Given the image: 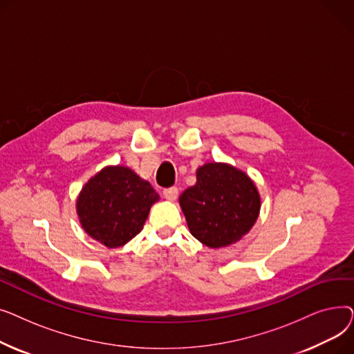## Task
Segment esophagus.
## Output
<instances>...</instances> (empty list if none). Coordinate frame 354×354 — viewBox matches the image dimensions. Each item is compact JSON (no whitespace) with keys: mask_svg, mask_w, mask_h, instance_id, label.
Segmentation results:
<instances>
[{"mask_svg":"<svg viewBox=\"0 0 354 354\" xmlns=\"http://www.w3.org/2000/svg\"><path fill=\"white\" fill-rule=\"evenodd\" d=\"M163 196L167 201H175L178 196V188L176 187H171V188H166L163 189Z\"/></svg>","mask_w":354,"mask_h":354,"instance_id":"esophagus-1","label":"esophagus"}]
</instances>
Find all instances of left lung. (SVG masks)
Instances as JSON below:
<instances>
[{"instance_id":"left-lung-1","label":"left lung","mask_w":354,"mask_h":354,"mask_svg":"<svg viewBox=\"0 0 354 354\" xmlns=\"http://www.w3.org/2000/svg\"><path fill=\"white\" fill-rule=\"evenodd\" d=\"M191 234L211 248L243 238L261 208L254 182L225 163H207L196 171V183L179 196Z\"/></svg>"}]
</instances>
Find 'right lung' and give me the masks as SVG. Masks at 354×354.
Segmentation results:
<instances>
[{"instance_id":"add662e5","label":"right lung","mask_w":354,"mask_h":354,"mask_svg":"<svg viewBox=\"0 0 354 354\" xmlns=\"http://www.w3.org/2000/svg\"><path fill=\"white\" fill-rule=\"evenodd\" d=\"M159 195L147 180L124 166H107L93 176L77 199L84 231L109 248L136 236Z\"/></svg>"}]
</instances>
